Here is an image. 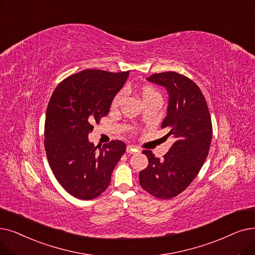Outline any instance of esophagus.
I'll return each mask as SVG.
<instances>
[{"label":"esophagus","mask_w":255,"mask_h":255,"mask_svg":"<svg viewBox=\"0 0 255 255\" xmlns=\"http://www.w3.org/2000/svg\"><path fill=\"white\" fill-rule=\"evenodd\" d=\"M138 151H139V149L135 146H132V145L127 146V153H136Z\"/></svg>","instance_id":"1"}]
</instances>
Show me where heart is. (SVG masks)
I'll list each match as a JSON object with an SVG mask.
<instances>
[{"mask_svg": "<svg viewBox=\"0 0 255 255\" xmlns=\"http://www.w3.org/2000/svg\"><path fill=\"white\" fill-rule=\"evenodd\" d=\"M124 94H125L124 91H121L120 93H118L116 95V97L114 98V100H113V104H112L113 107H118L120 105L122 99H123V97H124ZM156 96H158V93L155 91L154 88H152L150 86H143L141 88V97H142L143 100H147V99H149V98L156 97Z\"/></svg>", "mask_w": 255, "mask_h": 255, "instance_id": "1", "label": "heart"}]
</instances>
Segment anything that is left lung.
Listing matches in <instances>:
<instances>
[{
	"label": "left lung",
	"instance_id": "left-lung-1",
	"mask_svg": "<svg viewBox=\"0 0 255 255\" xmlns=\"http://www.w3.org/2000/svg\"><path fill=\"white\" fill-rule=\"evenodd\" d=\"M148 81L168 92L167 116L161 123L173 134L175 142L163 158L152 151L143 154L148 167L139 173L143 190L159 199H170L191 184L207 157L213 136L212 119L204 96L198 85L176 72L154 74Z\"/></svg>",
	"mask_w": 255,
	"mask_h": 255
}]
</instances>
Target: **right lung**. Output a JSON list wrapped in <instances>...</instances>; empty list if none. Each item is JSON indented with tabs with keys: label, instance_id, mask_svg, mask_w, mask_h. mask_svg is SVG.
<instances>
[{
	"label": "right lung",
	"instance_id": "add662e5",
	"mask_svg": "<svg viewBox=\"0 0 255 255\" xmlns=\"http://www.w3.org/2000/svg\"><path fill=\"white\" fill-rule=\"evenodd\" d=\"M129 72L84 70L55 88L45 122V149L55 178L72 196L91 200L108 187L126 143L112 140L103 147L88 139L94 123L107 116Z\"/></svg>",
	"mask_w": 255,
	"mask_h": 255
}]
</instances>
